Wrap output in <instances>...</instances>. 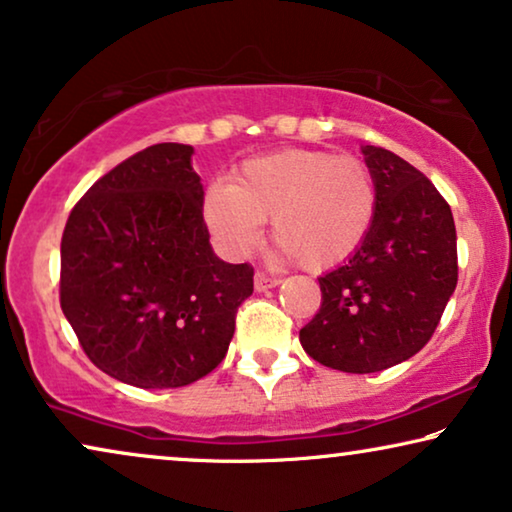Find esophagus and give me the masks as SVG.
I'll return each instance as SVG.
<instances>
[{"label": "esophagus", "mask_w": 512, "mask_h": 512, "mask_svg": "<svg viewBox=\"0 0 512 512\" xmlns=\"http://www.w3.org/2000/svg\"><path fill=\"white\" fill-rule=\"evenodd\" d=\"M277 284H279V279H277V277L265 275V272H256V277H254V286H256V291H268V289H275Z\"/></svg>", "instance_id": "obj_1"}]
</instances>
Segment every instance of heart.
Returning a JSON list of instances; mask_svg holds the SVG:
<instances>
[{
  "label": "heart",
  "mask_w": 512,
  "mask_h": 512,
  "mask_svg": "<svg viewBox=\"0 0 512 512\" xmlns=\"http://www.w3.org/2000/svg\"><path fill=\"white\" fill-rule=\"evenodd\" d=\"M209 230L242 256L272 219V240L305 270L324 272L359 254L377 216V186L356 156L286 149L251 158L233 181H212L202 200Z\"/></svg>",
  "instance_id": "1"
}]
</instances>
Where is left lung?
I'll use <instances>...</instances> for the list:
<instances>
[{"instance_id": "left-lung-1", "label": "left lung", "mask_w": 512, "mask_h": 512, "mask_svg": "<svg viewBox=\"0 0 512 512\" xmlns=\"http://www.w3.org/2000/svg\"><path fill=\"white\" fill-rule=\"evenodd\" d=\"M377 186L366 244L319 277L321 307L300 345L321 366L377 373L415 356L440 324L459 277L452 209L417 167L363 146Z\"/></svg>"}]
</instances>
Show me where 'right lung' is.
Wrapping results in <instances>:
<instances>
[{
  "mask_svg": "<svg viewBox=\"0 0 512 512\" xmlns=\"http://www.w3.org/2000/svg\"><path fill=\"white\" fill-rule=\"evenodd\" d=\"M193 146L153 144L88 188L60 242V307L102 373L174 389L228 352L254 268L214 256Z\"/></svg>",
  "mask_w": 512,
  "mask_h": 512,
  "instance_id": "add662e5",
  "label": "right lung"
}]
</instances>
